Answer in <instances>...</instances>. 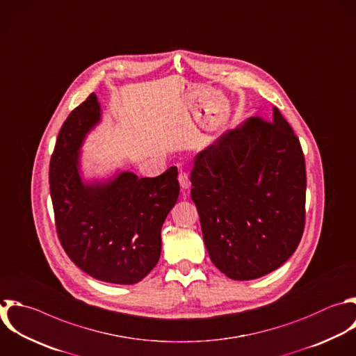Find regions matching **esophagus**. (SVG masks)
I'll return each instance as SVG.
<instances>
[{
	"mask_svg": "<svg viewBox=\"0 0 356 356\" xmlns=\"http://www.w3.org/2000/svg\"><path fill=\"white\" fill-rule=\"evenodd\" d=\"M178 181H179L181 189H182L184 192L189 189L191 182H189V174H188L186 171H184V170H181V171H179V174H178Z\"/></svg>",
	"mask_w": 356,
	"mask_h": 356,
	"instance_id": "obj_1",
	"label": "esophagus"
}]
</instances>
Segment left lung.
I'll list each match as a JSON object with an SVG mask.
<instances>
[{
	"mask_svg": "<svg viewBox=\"0 0 356 356\" xmlns=\"http://www.w3.org/2000/svg\"><path fill=\"white\" fill-rule=\"evenodd\" d=\"M203 241L232 280L263 277L296 250L305 229L306 170L298 136L274 107L199 153L191 174Z\"/></svg>",
	"mask_w": 356,
	"mask_h": 356,
	"instance_id": "obj_1",
	"label": "left lung"
}]
</instances>
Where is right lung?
I'll return each mask as SVG.
<instances>
[{"label": "right lung", "instance_id": "add662e5", "mask_svg": "<svg viewBox=\"0 0 356 356\" xmlns=\"http://www.w3.org/2000/svg\"><path fill=\"white\" fill-rule=\"evenodd\" d=\"M100 121L92 93L63 124L50 160V193L58 239L70 259L96 280L136 284L157 264L161 227L177 203V167L154 178L121 172L103 185H85L78 150Z\"/></svg>", "mask_w": 356, "mask_h": 356}]
</instances>
